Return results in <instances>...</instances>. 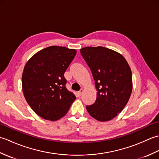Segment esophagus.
Returning a JSON list of instances; mask_svg holds the SVG:
<instances>
[{
  "instance_id": "obj_1",
  "label": "esophagus",
  "mask_w": 159,
  "mask_h": 159,
  "mask_svg": "<svg viewBox=\"0 0 159 159\" xmlns=\"http://www.w3.org/2000/svg\"><path fill=\"white\" fill-rule=\"evenodd\" d=\"M83 89H80V92H79V93H78V94H79V96H80L83 94Z\"/></svg>"
}]
</instances>
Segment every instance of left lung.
<instances>
[{"label":"left lung","instance_id":"8db88e82","mask_svg":"<svg viewBox=\"0 0 159 159\" xmlns=\"http://www.w3.org/2000/svg\"><path fill=\"white\" fill-rule=\"evenodd\" d=\"M80 52L91 70L97 90L96 102L87 106V111L98 121L112 120L121 112L130 97V67L120 53L102 46L85 47Z\"/></svg>","mask_w":159,"mask_h":159}]
</instances>
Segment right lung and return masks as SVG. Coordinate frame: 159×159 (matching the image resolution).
<instances>
[{"label": "right lung", "instance_id": "obj_1", "mask_svg": "<svg viewBox=\"0 0 159 159\" xmlns=\"http://www.w3.org/2000/svg\"><path fill=\"white\" fill-rule=\"evenodd\" d=\"M76 54L75 49L51 46L36 52L24 67L23 94L33 111L43 119H61L76 99L66 88L64 78Z\"/></svg>", "mask_w": 159, "mask_h": 159}]
</instances>
